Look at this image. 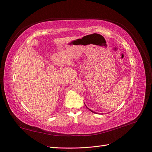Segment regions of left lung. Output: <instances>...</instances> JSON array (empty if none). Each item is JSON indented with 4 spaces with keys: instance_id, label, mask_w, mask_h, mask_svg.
<instances>
[{
    "instance_id": "1",
    "label": "left lung",
    "mask_w": 152,
    "mask_h": 152,
    "mask_svg": "<svg viewBox=\"0 0 152 152\" xmlns=\"http://www.w3.org/2000/svg\"><path fill=\"white\" fill-rule=\"evenodd\" d=\"M88 109H89V108H88ZM89 110H90V111H91V112H93V113H94V112H93V111H92V110H90V109H89ZM94 113H95V112H94Z\"/></svg>"
}]
</instances>
